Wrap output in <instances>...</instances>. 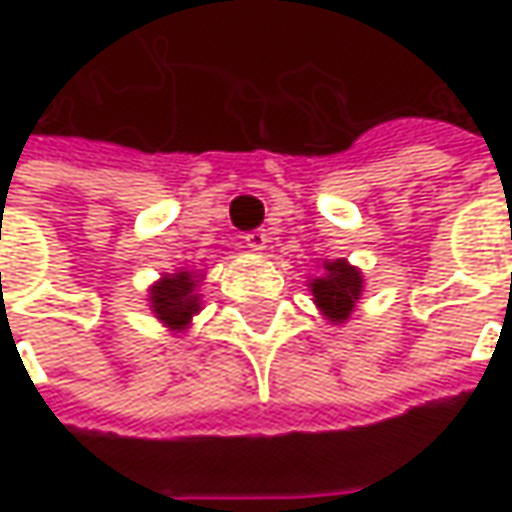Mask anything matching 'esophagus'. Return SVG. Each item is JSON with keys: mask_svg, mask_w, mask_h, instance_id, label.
I'll return each instance as SVG.
<instances>
[{"mask_svg": "<svg viewBox=\"0 0 512 512\" xmlns=\"http://www.w3.org/2000/svg\"><path fill=\"white\" fill-rule=\"evenodd\" d=\"M245 245L250 247V250H265L267 247V233L265 230H250V233H245Z\"/></svg>", "mask_w": 512, "mask_h": 512, "instance_id": "34e87169", "label": "esophagus"}]
</instances>
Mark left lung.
Wrapping results in <instances>:
<instances>
[{
	"mask_svg": "<svg viewBox=\"0 0 512 512\" xmlns=\"http://www.w3.org/2000/svg\"><path fill=\"white\" fill-rule=\"evenodd\" d=\"M322 267H325V273L319 279H310L313 302L322 310V316H327V322L342 325L356 310V302L362 299V270L347 265L344 259L325 262Z\"/></svg>",
	"mask_w": 512,
	"mask_h": 512,
	"instance_id": "8db88e82",
	"label": "left lung"
}]
</instances>
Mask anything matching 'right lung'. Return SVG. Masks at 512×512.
I'll return each instance as SVG.
<instances>
[{"mask_svg":"<svg viewBox=\"0 0 512 512\" xmlns=\"http://www.w3.org/2000/svg\"><path fill=\"white\" fill-rule=\"evenodd\" d=\"M199 273L190 270H176L162 276L156 285L150 287V310L156 313V319L170 330H185L190 319L202 310V299L196 293L199 287Z\"/></svg>","mask_w":512,"mask_h":512,"instance_id":"obj_1","label":"right lung"}]
</instances>
